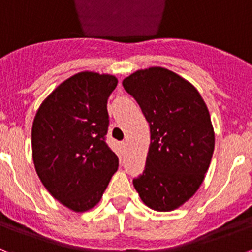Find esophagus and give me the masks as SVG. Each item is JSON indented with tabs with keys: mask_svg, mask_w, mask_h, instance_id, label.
<instances>
[{
	"mask_svg": "<svg viewBox=\"0 0 252 252\" xmlns=\"http://www.w3.org/2000/svg\"><path fill=\"white\" fill-rule=\"evenodd\" d=\"M126 142L120 143V149H122V151H124V150H126Z\"/></svg>",
	"mask_w": 252,
	"mask_h": 252,
	"instance_id": "esophagus-1",
	"label": "esophagus"
}]
</instances>
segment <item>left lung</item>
I'll return each instance as SVG.
<instances>
[{
  "label": "left lung",
  "mask_w": 252,
  "mask_h": 252,
  "mask_svg": "<svg viewBox=\"0 0 252 252\" xmlns=\"http://www.w3.org/2000/svg\"><path fill=\"white\" fill-rule=\"evenodd\" d=\"M150 126L143 174L133 186L146 206L172 211L193 196L210 166L215 133L200 92L161 66L132 73L123 80Z\"/></svg>",
  "instance_id": "1"
}]
</instances>
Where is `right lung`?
Instances as JSON below:
<instances>
[{"instance_id":"1","label":"right lung","mask_w":252,"mask_h":252,"mask_svg":"<svg viewBox=\"0 0 252 252\" xmlns=\"http://www.w3.org/2000/svg\"><path fill=\"white\" fill-rule=\"evenodd\" d=\"M116 84L111 74H74L42 101L33 120L35 172L51 196L75 213L100 202L119 166L105 142L107 100Z\"/></svg>"}]
</instances>
